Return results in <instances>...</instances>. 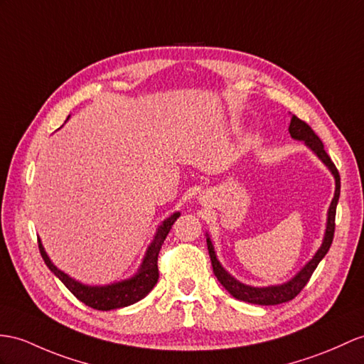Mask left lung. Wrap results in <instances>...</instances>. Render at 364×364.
I'll return each instance as SVG.
<instances>
[{
	"label": "left lung",
	"mask_w": 364,
	"mask_h": 364,
	"mask_svg": "<svg viewBox=\"0 0 364 364\" xmlns=\"http://www.w3.org/2000/svg\"><path fill=\"white\" fill-rule=\"evenodd\" d=\"M289 132L290 136L295 140H303L304 144L312 149V151L321 159V162L329 168L331 173L335 177V194L333 199L331 202L329 211H327V224H326V233L323 244L318 252L314 255V258L310 259L303 269H301L294 278L290 281L284 282V284L279 286H269V287H252L242 284L237 279H235L232 274H230L220 262L216 258V252L215 247L211 244V239L207 235V245H208V253H210V259L213 265V272H215V277L218 281L225 287L230 295L236 299L245 301V303H252V304H259V306H274V304H282L287 303V301L294 299L301 290L304 289V286L309 282L312 273L318 267V264L324 258L326 253L329 252L332 241H333V233H335V213H336V203H338L340 199V174L333 162L331 161V157L327 156L323 141L320 140L315 134V131L310 128L306 122L298 119L296 115H291L290 125H289Z\"/></svg>",
	"instance_id": "1"
}]
</instances>
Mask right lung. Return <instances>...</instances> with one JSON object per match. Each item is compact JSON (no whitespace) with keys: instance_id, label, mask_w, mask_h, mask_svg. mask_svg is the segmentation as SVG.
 <instances>
[{"instance_id":"add662e5","label":"right lung","mask_w":364,"mask_h":364,"mask_svg":"<svg viewBox=\"0 0 364 364\" xmlns=\"http://www.w3.org/2000/svg\"><path fill=\"white\" fill-rule=\"evenodd\" d=\"M179 216H181L179 211L174 213V215L165 219L162 225L157 228L153 242L149 244L148 250L145 253V258L141 261L140 269L137 270L134 277L119 281V282H112V284H108V286L82 284V282L73 279L69 274L61 272L60 269L55 267L54 264H52L48 253L44 252V247L40 239H38V249L41 253V258L44 259V264L48 265L49 270L54 273L61 282H63V284L69 289L70 294H73L77 299L82 301V303H85L86 306H90L95 310H112V309L127 307L137 303V301H140L141 298H145L156 286V282L159 279V269H157L159 252H161V247L165 241L166 235L170 233L173 224Z\"/></svg>"}]
</instances>
